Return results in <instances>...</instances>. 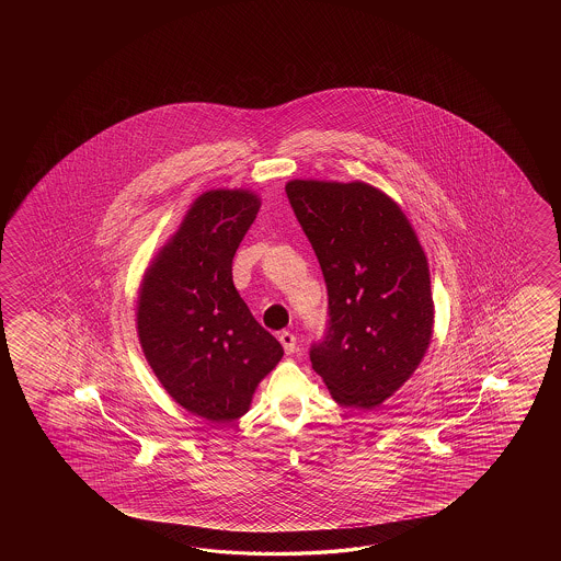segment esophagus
Listing matches in <instances>:
<instances>
[{"label":"esophagus","mask_w":561,"mask_h":561,"mask_svg":"<svg viewBox=\"0 0 561 561\" xmlns=\"http://www.w3.org/2000/svg\"><path fill=\"white\" fill-rule=\"evenodd\" d=\"M278 341H280V345L285 348L286 355L297 351V336L290 333V331H283V333L278 334Z\"/></svg>","instance_id":"esophagus-1"}]
</instances>
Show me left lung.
Listing matches in <instances>:
<instances>
[{
	"label": "left lung",
	"instance_id": "1",
	"mask_svg": "<svg viewBox=\"0 0 561 561\" xmlns=\"http://www.w3.org/2000/svg\"><path fill=\"white\" fill-rule=\"evenodd\" d=\"M288 203L321 264L329 321L310 363L343 407L375 409L433 333L430 266L401 208L365 182L293 180Z\"/></svg>",
	"mask_w": 561,
	"mask_h": 561
}]
</instances>
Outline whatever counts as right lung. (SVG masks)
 <instances>
[{"instance_id":"1","label":"right lung","mask_w":561,"mask_h":561,"mask_svg":"<svg viewBox=\"0 0 561 561\" xmlns=\"http://www.w3.org/2000/svg\"><path fill=\"white\" fill-rule=\"evenodd\" d=\"M259 206L247 191L203 194L140 288L144 355L170 397L210 423L242 417L283 357L232 283L234 252Z\"/></svg>"}]
</instances>
